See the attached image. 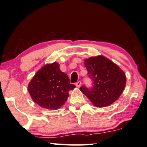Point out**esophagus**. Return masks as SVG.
<instances>
[{"instance_id":"1","label":"esophagus","mask_w":147,"mask_h":147,"mask_svg":"<svg viewBox=\"0 0 147 147\" xmlns=\"http://www.w3.org/2000/svg\"><path fill=\"white\" fill-rule=\"evenodd\" d=\"M81 82H80V81H78L77 82H76V86H77V87H80V86H81Z\"/></svg>"}]
</instances>
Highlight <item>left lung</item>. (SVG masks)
Here are the masks:
<instances>
[{"label": "left lung", "mask_w": 147, "mask_h": 147, "mask_svg": "<svg viewBox=\"0 0 147 147\" xmlns=\"http://www.w3.org/2000/svg\"><path fill=\"white\" fill-rule=\"evenodd\" d=\"M84 65L93 86H81L82 93L97 107H107L117 100L126 84L125 74L119 66L103 56L85 59Z\"/></svg>", "instance_id": "obj_1"}]
</instances>
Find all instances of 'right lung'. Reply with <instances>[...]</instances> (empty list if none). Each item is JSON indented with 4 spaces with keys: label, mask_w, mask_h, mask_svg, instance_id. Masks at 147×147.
<instances>
[{
    "label": "right lung",
    "mask_w": 147,
    "mask_h": 147,
    "mask_svg": "<svg viewBox=\"0 0 147 147\" xmlns=\"http://www.w3.org/2000/svg\"><path fill=\"white\" fill-rule=\"evenodd\" d=\"M75 85L70 83L69 78L59 68L58 63L48 64L41 68L28 86L34 102L47 109L56 110L65 104L69 91Z\"/></svg>",
    "instance_id": "add662e5"
}]
</instances>
